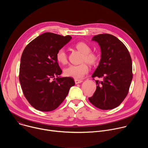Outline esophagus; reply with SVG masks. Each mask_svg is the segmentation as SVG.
I'll return each mask as SVG.
<instances>
[{"label":"esophagus","instance_id":"1","mask_svg":"<svg viewBox=\"0 0 148 148\" xmlns=\"http://www.w3.org/2000/svg\"><path fill=\"white\" fill-rule=\"evenodd\" d=\"M74 81H75V83L76 84H79V83H81V82H82V80H81V79H75Z\"/></svg>","mask_w":148,"mask_h":148}]
</instances>
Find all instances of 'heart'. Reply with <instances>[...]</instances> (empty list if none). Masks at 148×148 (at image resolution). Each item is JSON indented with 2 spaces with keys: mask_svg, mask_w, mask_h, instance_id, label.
<instances>
[{
  "mask_svg": "<svg viewBox=\"0 0 148 148\" xmlns=\"http://www.w3.org/2000/svg\"><path fill=\"white\" fill-rule=\"evenodd\" d=\"M75 48L83 54L82 62H86L88 64L94 66L99 61V56L97 53L91 51V47L85 42L81 41L77 43ZM57 61L61 64L65 65L68 62V56L64 49H59L56 55ZM89 71V67L86 62L79 65H70L64 70V75L67 77L75 79H79L84 77Z\"/></svg>",
  "mask_w": 148,
  "mask_h": 148,
  "instance_id": "obj_1",
  "label": "heart"
}]
</instances>
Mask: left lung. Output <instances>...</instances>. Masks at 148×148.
Masks as SVG:
<instances>
[{"label": "left lung", "mask_w": 148, "mask_h": 148, "mask_svg": "<svg viewBox=\"0 0 148 148\" xmlns=\"http://www.w3.org/2000/svg\"><path fill=\"white\" fill-rule=\"evenodd\" d=\"M92 40L98 43L101 50V58L92 77L103 80L95 81L97 89L88 99L99 109H114L128 94L133 77L132 59L124 44L112 34H98Z\"/></svg>", "instance_id": "1"}]
</instances>
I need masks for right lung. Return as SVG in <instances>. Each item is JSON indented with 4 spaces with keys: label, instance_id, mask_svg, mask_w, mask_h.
I'll return each instance as SVG.
<instances>
[{
    "label": "right lung",
    "instance_id": "obj_1",
    "mask_svg": "<svg viewBox=\"0 0 148 148\" xmlns=\"http://www.w3.org/2000/svg\"><path fill=\"white\" fill-rule=\"evenodd\" d=\"M71 38L45 33L32 40L23 50L19 81L26 99L38 111L56 110L74 86L73 78L58 77L62 70L56 57L57 51Z\"/></svg>",
    "mask_w": 148,
    "mask_h": 148
}]
</instances>
